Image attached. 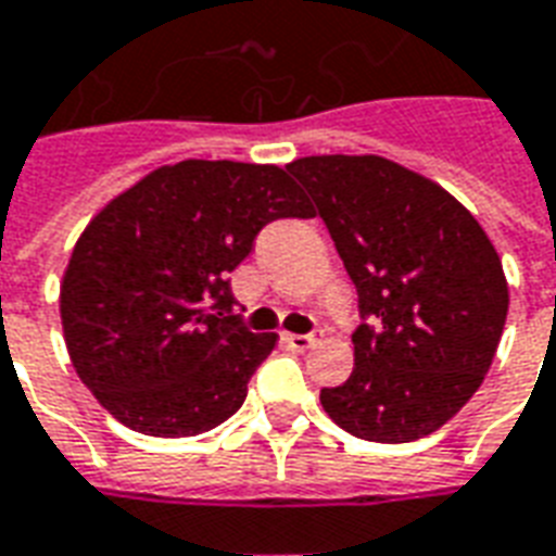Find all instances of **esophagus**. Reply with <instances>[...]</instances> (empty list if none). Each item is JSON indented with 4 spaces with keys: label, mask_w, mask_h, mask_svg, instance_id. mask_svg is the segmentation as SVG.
I'll use <instances>...</instances> for the list:
<instances>
[{
    "label": "esophagus",
    "mask_w": 556,
    "mask_h": 556,
    "mask_svg": "<svg viewBox=\"0 0 556 556\" xmlns=\"http://www.w3.org/2000/svg\"><path fill=\"white\" fill-rule=\"evenodd\" d=\"M320 338H317V332H306V334H286V344L291 346V350H296V353H303V350H308V346H315Z\"/></svg>",
    "instance_id": "34e87169"
}]
</instances>
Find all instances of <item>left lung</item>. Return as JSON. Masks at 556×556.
<instances>
[{
	"label": "left lung",
	"mask_w": 556,
	"mask_h": 556,
	"mask_svg": "<svg viewBox=\"0 0 556 556\" xmlns=\"http://www.w3.org/2000/svg\"><path fill=\"white\" fill-rule=\"evenodd\" d=\"M315 201L358 294L355 367L320 402L344 431L410 443L481 388L507 320L493 241L460 203L384 156L286 165Z\"/></svg>",
	"instance_id": "1"
}]
</instances>
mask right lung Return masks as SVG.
<instances>
[{
  "label": "right lung",
  "mask_w": 556,
  "mask_h": 556,
  "mask_svg": "<svg viewBox=\"0 0 556 556\" xmlns=\"http://www.w3.org/2000/svg\"><path fill=\"white\" fill-rule=\"evenodd\" d=\"M277 218H312L286 168L232 160L163 165L92 218L63 274V338L122 426L192 438L241 408L277 334L230 315V270Z\"/></svg>",
  "instance_id": "add662e5"
}]
</instances>
